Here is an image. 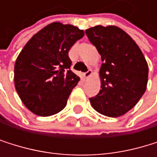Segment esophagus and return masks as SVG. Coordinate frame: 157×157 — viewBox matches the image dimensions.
<instances>
[{"mask_svg":"<svg viewBox=\"0 0 157 157\" xmlns=\"http://www.w3.org/2000/svg\"><path fill=\"white\" fill-rule=\"evenodd\" d=\"M91 75H92V71L91 70H88L86 72L84 73V78H85V79H87V78H89Z\"/></svg>","mask_w":157,"mask_h":157,"instance_id":"1","label":"esophagus"}]
</instances>
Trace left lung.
I'll return each mask as SVG.
<instances>
[{"label":"left lung","mask_w":157,"mask_h":157,"mask_svg":"<svg viewBox=\"0 0 157 157\" xmlns=\"http://www.w3.org/2000/svg\"><path fill=\"white\" fill-rule=\"evenodd\" d=\"M101 55V89L89 98L101 115L117 118L131 110L142 97L148 83V64L135 40L115 25H97L86 30Z\"/></svg>","instance_id":"8db88e82"}]
</instances>
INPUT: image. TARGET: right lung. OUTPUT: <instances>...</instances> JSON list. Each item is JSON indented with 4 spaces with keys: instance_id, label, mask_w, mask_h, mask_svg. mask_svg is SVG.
I'll use <instances>...</instances> for the list:
<instances>
[{
    "instance_id": "add662e5",
    "label": "right lung",
    "mask_w": 157,
    "mask_h": 157,
    "mask_svg": "<svg viewBox=\"0 0 157 157\" xmlns=\"http://www.w3.org/2000/svg\"><path fill=\"white\" fill-rule=\"evenodd\" d=\"M84 30L56 21L35 34L17 57L15 87L24 105L40 117L60 112L80 78L71 70L69 51Z\"/></svg>"
}]
</instances>
